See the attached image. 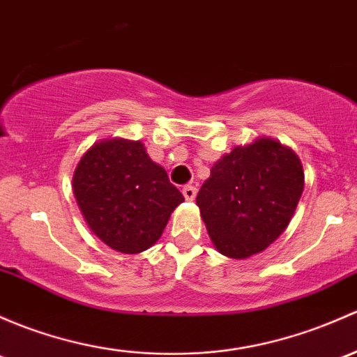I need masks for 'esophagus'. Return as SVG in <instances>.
Returning <instances> with one entry per match:
<instances>
[{"mask_svg":"<svg viewBox=\"0 0 357 357\" xmlns=\"http://www.w3.org/2000/svg\"><path fill=\"white\" fill-rule=\"evenodd\" d=\"M183 195H185L186 200H195V197H197V188L191 185H186L185 188H183Z\"/></svg>","mask_w":357,"mask_h":357,"instance_id":"1","label":"esophagus"}]
</instances>
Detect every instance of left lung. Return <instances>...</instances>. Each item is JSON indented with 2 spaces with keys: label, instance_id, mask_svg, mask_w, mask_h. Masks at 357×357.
Instances as JSON below:
<instances>
[{
  "label": "left lung",
  "instance_id": "1",
  "mask_svg": "<svg viewBox=\"0 0 357 357\" xmlns=\"http://www.w3.org/2000/svg\"><path fill=\"white\" fill-rule=\"evenodd\" d=\"M303 188L298 155L279 142L258 138L213 164L197 205L217 250L229 258H248L286 231Z\"/></svg>",
  "mask_w": 357,
  "mask_h": 357
}]
</instances>
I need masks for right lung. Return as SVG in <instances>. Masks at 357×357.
<instances>
[{
	"label": "right lung",
	"mask_w": 357,
	"mask_h": 357,
	"mask_svg": "<svg viewBox=\"0 0 357 357\" xmlns=\"http://www.w3.org/2000/svg\"><path fill=\"white\" fill-rule=\"evenodd\" d=\"M77 204L93 234L121 253H140L160 238L185 197L144 144L104 140L84 153L73 174Z\"/></svg>",
	"instance_id": "obj_1"
}]
</instances>
